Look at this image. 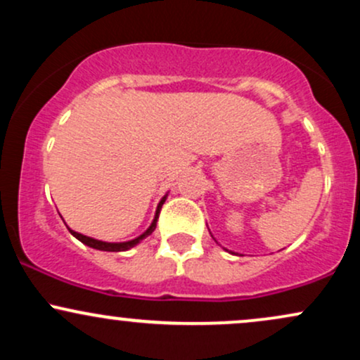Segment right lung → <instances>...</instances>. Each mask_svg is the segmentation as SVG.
<instances>
[{"label": "right lung", "mask_w": 360, "mask_h": 360, "mask_svg": "<svg viewBox=\"0 0 360 360\" xmlns=\"http://www.w3.org/2000/svg\"><path fill=\"white\" fill-rule=\"evenodd\" d=\"M166 198H167V196H164L162 200L159 201V206H157V210H155V217H154V220H152L150 226H148V229H147L146 232H143L142 235H139L137 238H134V240H128V242H103V240H96V238L86 237V235H82V233L74 232V230L69 229V226H68V229H69V232H71V233L74 235V237L77 238V240L84 243V245L91 247V249L105 250V252H123V250H128V249H131V247L137 245V243H140V242L143 240V238L148 237V235H150L152 232H154V230H155V225H157V218H159L160 208H162V205H164V201H166Z\"/></svg>", "instance_id": "obj_1"}]
</instances>
